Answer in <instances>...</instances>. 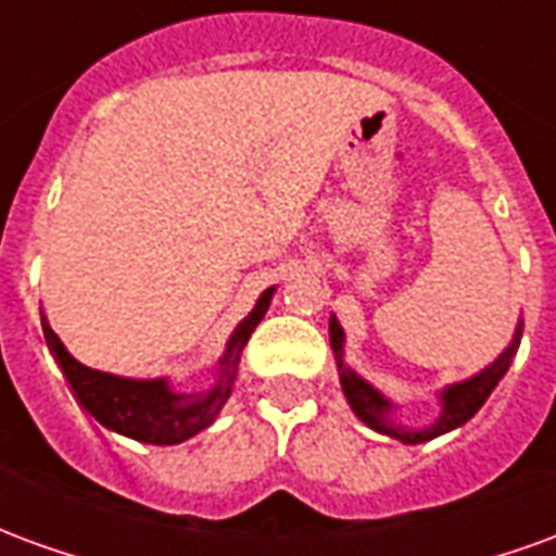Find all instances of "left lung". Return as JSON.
Here are the masks:
<instances>
[{"instance_id": "obj_1", "label": "left lung", "mask_w": 556, "mask_h": 556, "mask_svg": "<svg viewBox=\"0 0 556 556\" xmlns=\"http://www.w3.org/2000/svg\"><path fill=\"white\" fill-rule=\"evenodd\" d=\"M518 342H521V321L515 327V337L509 342V349L503 351L497 361L485 366L482 372L467 378V381H458V384H450L446 390H441V417L431 422L429 429H405L393 422V402L378 393L369 381H363L361 375L351 369L345 363V330L339 327L337 315H330V349L337 354V366H339V384H342V393L349 399L351 410L369 426V429L381 431L387 438H396L402 443H426L431 438H438L443 431H453L458 426H465L467 419L473 417L485 399L491 396V390L497 387L509 363H513L515 351H518Z\"/></svg>"}]
</instances>
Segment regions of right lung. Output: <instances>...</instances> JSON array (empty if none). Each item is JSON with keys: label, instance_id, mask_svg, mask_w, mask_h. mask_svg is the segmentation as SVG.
<instances>
[{"label": "right lung", "instance_id": "add662e5", "mask_svg": "<svg viewBox=\"0 0 556 556\" xmlns=\"http://www.w3.org/2000/svg\"><path fill=\"white\" fill-rule=\"evenodd\" d=\"M274 291L277 289H267L255 301L253 313L235 327L229 345H226V354L219 357L217 384L211 387L207 393H193V396L175 393L166 378L137 381V378H118V375L89 369V366H83L67 354L62 339L55 337L53 327L47 325L43 313L41 327L47 349L53 351L55 363L65 372L74 396L91 417L110 431H118V434L134 438V441L172 446V443H181L199 434V431H205L217 419L226 399L231 396V384H235V372H238V363H241L243 345H247V339L253 337L255 325L265 318Z\"/></svg>", "mask_w": 556, "mask_h": 556}]
</instances>
